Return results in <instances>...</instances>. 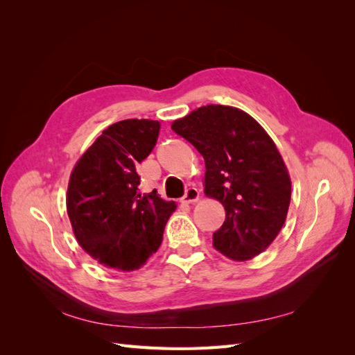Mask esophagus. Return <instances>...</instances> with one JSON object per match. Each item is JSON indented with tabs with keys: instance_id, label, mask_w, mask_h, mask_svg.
Masks as SVG:
<instances>
[{
	"instance_id": "obj_1",
	"label": "esophagus",
	"mask_w": 355,
	"mask_h": 355,
	"mask_svg": "<svg viewBox=\"0 0 355 355\" xmlns=\"http://www.w3.org/2000/svg\"><path fill=\"white\" fill-rule=\"evenodd\" d=\"M198 198H200V191H198L197 188H194V187H191V188L187 189L185 196L180 198V202H184V204H192V202H197Z\"/></svg>"
}]
</instances>
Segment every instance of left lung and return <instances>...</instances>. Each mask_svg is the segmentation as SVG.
I'll return each mask as SVG.
<instances>
[{
  "mask_svg": "<svg viewBox=\"0 0 355 355\" xmlns=\"http://www.w3.org/2000/svg\"><path fill=\"white\" fill-rule=\"evenodd\" d=\"M171 128L202 155L204 194L225 207L227 218L213 234L214 249L237 262L265 252L283 228L292 194L271 136L252 115L225 105L201 106Z\"/></svg>",
  "mask_w": 355,
  "mask_h": 355,
  "instance_id": "1",
  "label": "left lung"
}]
</instances>
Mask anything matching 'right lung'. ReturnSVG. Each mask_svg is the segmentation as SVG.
Segmentation results:
<instances>
[{
  "label": "right lung",
  "mask_w": 355,
  "mask_h": 355,
  "mask_svg": "<svg viewBox=\"0 0 355 355\" xmlns=\"http://www.w3.org/2000/svg\"><path fill=\"white\" fill-rule=\"evenodd\" d=\"M154 120H123L96 139L75 163L67 211L75 239L98 263L130 272L144 266L163 241L176 210L157 191L139 192L136 166L153 153L159 133Z\"/></svg>",
  "instance_id": "obj_1"
}]
</instances>
